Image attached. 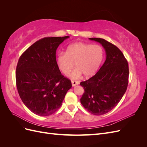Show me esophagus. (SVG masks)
<instances>
[{"label":"esophagus","mask_w":147,"mask_h":147,"mask_svg":"<svg viewBox=\"0 0 147 147\" xmlns=\"http://www.w3.org/2000/svg\"><path fill=\"white\" fill-rule=\"evenodd\" d=\"M79 84V82L77 81H72V86H75L76 85H78Z\"/></svg>","instance_id":"1"}]
</instances>
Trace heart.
I'll use <instances>...</instances> for the list:
<instances>
[{
    "label": "heart",
    "mask_w": 147,
    "mask_h": 147,
    "mask_svg": "<svg viewBox=\"0 0 147 147\" xmlns=\"http://www.w3.org/2000/svg\"><path fill=\"white\" fill-rule=\"evenodd\" d=\"M105 58V50L100 45L77 42L71 44L66 48L65 53L59 52L56 56V63L59 70L67 75L76 67L69 76L77 79L82 76L90 77L99 70Z\"/></svg>",
    "instance_id": "heart-1"
}]
</instances>
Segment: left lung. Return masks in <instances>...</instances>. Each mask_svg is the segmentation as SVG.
Segmentation results:
<instances>
[{"label": "left lung", "instance_id": "left-lung-1", "mask_svg": "<svg viewBox=\"0 0 147 147\" xmlns=\"http://www.w3.org/2000/svg\"><path fill=\"white\" fill-rule=\"evenodd\" d=\"M100 43L106 53L104 64L94 76L80 85L84 93L82 105L94 115L109 112L116 107L125 93L129 78L127 60L119 48L103 38H89Z\"/></svg>", "mask_w": 147, "mask_h": 147}]
</instances>
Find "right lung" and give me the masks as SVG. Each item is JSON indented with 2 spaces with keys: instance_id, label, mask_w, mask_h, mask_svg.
<instances>
[{
  "instance_id": "right-lung-1",
  "label": "right lung",
  "mask_w": 147,
  "mask_h": 147,
  "mask_svg": "<svg viewBox=\"0 0 147 147\" xmlns=\"http://www.w3.org/2000/svg\"><path fill=\"white\" fill-rule=\"evenodd\" d=\"M69 36L45 37L35 42L21 56L16 70L17 90L24 104L34 114L47 117L62 105L72 88L57 67V47Z\"/></svg>"
}]
</instances>
